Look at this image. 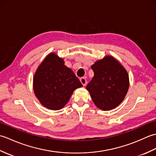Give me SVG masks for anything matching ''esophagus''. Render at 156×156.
<instances>
[{
	"label": "esophagus",
	"mask_w": 156,
	"mask_h": 156,
	"mask_svg": "<svg viewBox=\"0 0 156 156\" xmlns=\"http://www.w3.org/2000/svg\"><path fill=\"white\" fill-rule=\"evenodd\" d=\"M80 81L81 83L82 84V85L84 86H84L87 85V79H86L85 78H84V77L80 78Z\"/></svg>",
	"instance_id": "esophagus-1"
}]
</instances>
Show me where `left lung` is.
Wrapping results in <instances>:
<instances>
[{
    "instance_id": "8db88e82",
    "label": "left lung",
    "mask_w": 156,
    "mask_h": 156,
    "mask_svg": "<svg viewBox=\"0 0 156 156\" xmlns=\"http://www.w3.org/2000/svg\"><path fill=\"white\" fill-rule=\"evenodd\" d=\"M92 80L87 86L95 105L103 111L115 108L123 101L129 89L126 69L112 56H106L92 65Z\"/></svg>"
}]
</instances>
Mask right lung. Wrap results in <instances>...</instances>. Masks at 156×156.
Listing matches in <instances>:
<instances>
[{
  "label": "right lung",
  "mask_w": 156,
  "mask_h": 156,
  "mask_svg": "<svg viewBox=\"0 0 156 156\" xmlns=\"http://www.w3.org/2000/svg\"><path fill=\"white\" fill-rule=\"evenodd\" d=\"M82 84L63 59L51 53L39 66L34 78V90L39 102L51 110L62 108L76 88Z\"/></svg>",
  "instance_id": "obj_1"
}]
</instances>
